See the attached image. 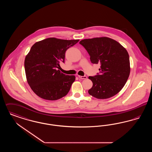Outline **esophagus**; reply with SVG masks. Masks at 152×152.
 <instances>
[{
  "label": "esophagus",
  "mask_w": 152,
  "mask_h": 152,
  "mask_svg": "<svg viewBox=\"0 0 152 152\" xmlns=\"http://www.w3.org/2000/svg\"><path fill=\"white\" fill-rule=\"evenodd\" d=\"M80 79H87V77L86 76H78Z\"/></svg>",
  "instance_id": "34e87169"
}]
</instances>
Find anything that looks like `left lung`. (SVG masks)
I'll use <instances>...</instances> for the list:
<instances>
[{"label":"left lung","instance_id":"1","mask_svg":"<svg viewBox=\"0 0 152 152\" xmlns=\"http://www.w3.org/2000/svg\"><path fill=\"white\" fill-rule=\"evenodd\" d=\"M80 44L89 53L92 63L100 64V74L88 77L93 83L89 94L98 99H108L117 94L130 74L129 56L126 50L107 37L84 39Z\"/></svg>","mask_w":152,"mask_h":152}]
</instances>
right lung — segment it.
<instances>
[{"label":"right lung","mask_w":152,"mask_h":152,"mask_svg":"<svg viewBox=\"0 0 152 152\" xmlns=\"http://www.w3.org/2000/svg\"><path fill=\"white\" fill-rule=\"evenodd\" d=\"M79 41L50 37L34 44L24 60L27 82L42 99L56 100L66 96L75 80L74 75L60 71L64 62L65 51Z\"/></svg>","instance_id":"obj_1"}]
</instances>
